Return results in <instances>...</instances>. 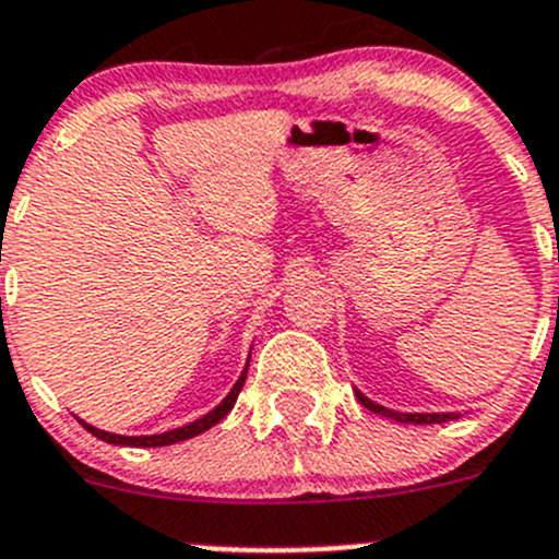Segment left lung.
<instances>
[{
  "label": "left lung",
  "instance_id": "obj_1",
  "mask_svg": "<svg viewBox=\"0 0 559 559\" xmlns=\"http://www.w3.org/2000/svg\"><path fill=\"white\" fill-rule=\"evenodd\" d=\"M357 399H360V404L366 406V409L377 412V415H384V417H393V420H401V424H445V420H456V415H406V412H390L384 409V406L368 401L362 393H357Z\"/></svg>",
  "mask_w": 559,
  "mask_h": 559
}]
</instances>
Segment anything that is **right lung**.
I'll return each instance as SVG.
<instances>
[{
  "label": "right lung",
  "mask_w": 559,
  "mask_h": 559,
  "mask_svg": "<svg viewBox=\"0 0 559 559\" xmlns=\"http://www.w3.org/2000/svg\"><path fill=\"white\" fill-rule=\"evenodd\" d=\"M246 373H248V368H246V371H242V377L237 379V384H235V388H231V393L226 395V399L221 401V404L215 406L213 412H207V415H204V417H199L197 424H188V426H182V429L166 431V435H155V437H119V435H108V431L95 429V426H90V424H81V426H84V429L90 431V435H95L97 440L108 442V445H130V448H164V445H175V442H182V440H188V437L202 435V431H207L210 426H215V424H218V420H224L226 412H229L231 406H235L237 395H240V390H242V384H246Z\"/></svg>",
  "instance_id": "right-lung-1"
}]
</instances>
